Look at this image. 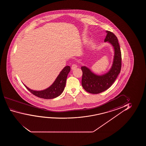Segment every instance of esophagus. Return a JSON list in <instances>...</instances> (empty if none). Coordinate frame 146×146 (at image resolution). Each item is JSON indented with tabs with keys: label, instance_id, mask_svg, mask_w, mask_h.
Listing matches in <instances>:
<instances>
[{
	"label": "esophagus",
	"instance_id": "esophagus-1",
	"mask_svg": "<svg viewBox=\"0 0 146 146\" xmlns=\"http://www.w3.org/2000/svg\"><path fill=\"white\" fill-rule=\"evenodd\" d=\"M78 66L77 65H76V64H74L72 65V66H71V69H72V70H75L76 68H77Z\"/></svg>",
	"mask_w": 146,
	"mask_h": 146
}]
</instances>
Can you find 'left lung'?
Here are the masks:
<instances>
[{
    "label": "left lung",
    "instance_id": "obj_1",
    "mask_svg": "<svg viewBox=\"0 0 146 146\" xmlns=\"http://www.w3.org/2000/svg\"><path fill=\"white\" fill-rule=\"evenodd\" d=\"M107 33L105 42L112 44L115 50L114 61L110 71L106 74L98 76L93 73L88 68L81 67L83 72L82 85L84 90L91 94H99L104 92L112 86L120 73L122 66V55L118 38L113 32L106 31Z\"/></svg>",
    "mask_w": 146,
    "mask_h": 146
}]
</instances>
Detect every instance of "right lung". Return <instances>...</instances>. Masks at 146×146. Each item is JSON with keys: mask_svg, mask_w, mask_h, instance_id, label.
I'll return each instance as SVG.
<instances>
[{"mask_svg": "<svg viewBox=\"0 0 146 146\" xmlns=\"http://www.w3.org/2000/svg\"><path fill=\"white\" fill-rule=\"evenodd\" d=\"M70 71V66H67L60 72L56 80L50 87L46 90L36 91L31 90L24 85L27 89L33 95L39 98L45 99H50L56 98L60 95L64 90L66 85V79L68 73Z\"/></svg>", "mask_w": 146, "mask_h": 146, "instance_id": "1", "label": "right lung"}]
</instances>
